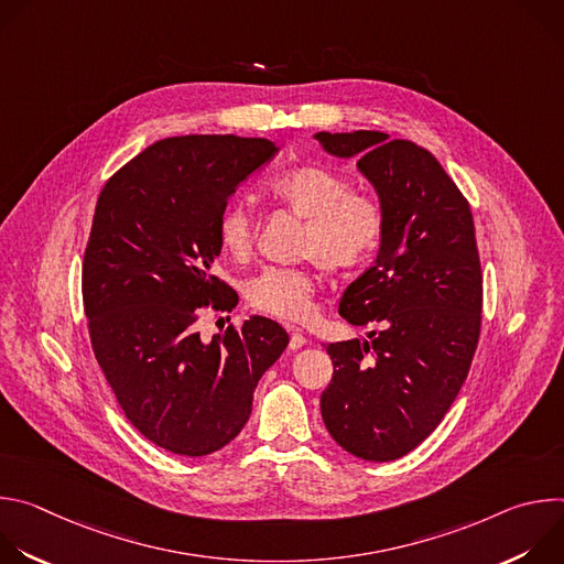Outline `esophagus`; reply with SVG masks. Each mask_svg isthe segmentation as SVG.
<instances>
[{
	"label": "esophagus",
	"mask_w": 564,
	"mask_h": 564,
	"mask_svg": "<svg viewBox=\"0 0 564 564\" xmlns=\"http://www.w3.org/2000/svg\"><path fill=\"white\" fill-rule=\"evenodd\" d=\"M288 330L292 333V335H290V350H301V348L307 344V339H305L299 330H294L292 326H288Z\"/></svg>",
	"instance_id": "obj_1"
}]
</instances>
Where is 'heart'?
<instances>
[{"label":"heart","mask_w":564,"mask_h":564,"mask_svg":"<svg viewBox=\"0 0 564 564\" xmlns=\"http://www.w3.org/2000/svg\"><path fill=\"white\" fill-rule=\"evenodd\" d=\"M274 203L305 220L299 257L316 261L330 274H348L361 268L377 250L383 234V209L366 192L316 165H303L274 176L268 183ZM218 246L234 261L252 252L254 218L243 200L229 203L218 216ZM246 301L257 312L301 321L310 314L314 276L305 268H265L243 288Z\"/></svg>","instance_id":"obj_1"}]
</instances>
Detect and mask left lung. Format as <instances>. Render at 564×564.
Listing matches in <instances>:
<instances>
[{
    "label": "left lung",
    "mask_w": 564,
    "mask_h": 564,
    "mask_svg": "<svg viewBox=\"0 0 564 564\" xmlns=\"http://www.w3.org/2000/svg\"><path fill=\"white\" fill-rule=\"evenodd\" d=\"M337 158H357L383 209L372 268L355 279L339 314L370 326L368 341L326 350L335 372L321 394L333 440L368 462L420 446L455 401L481 326V268L468 200L437 158L381 131L314 135Z\"/></svg>",
    "instance_id": "left-lung-1"
}]
</instances>
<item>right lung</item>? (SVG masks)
<instances>
[{
    "label": "right lung",
    "mask_w": 564,
    "mask_h": 564,
    "mask_svg": "<svg viewBox=\"0 0 564 564\" xmlns=\"http://www.w3.org/2000/svg\"><path fill=\"white\" fill-rule=\"evenodd\" d=\"M276 151L265 138H165L100 192L83 263L91 346L127 420L170 453L203 457L229 444L288 348L265 316L212 341L198 333L205 305L234 307L214 274L218 216Z\"/></svg>",
    "instance_id": "add662e5"
}]
</instances>
